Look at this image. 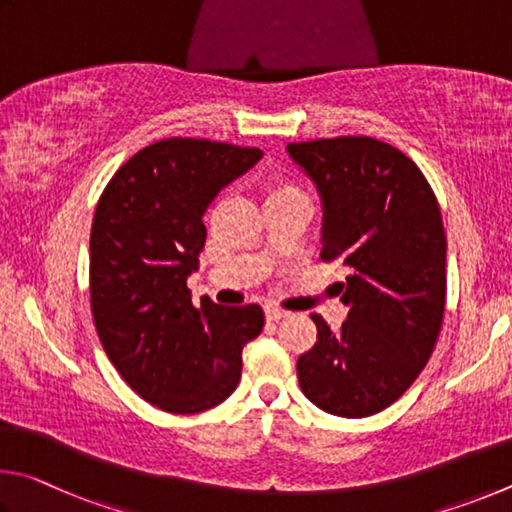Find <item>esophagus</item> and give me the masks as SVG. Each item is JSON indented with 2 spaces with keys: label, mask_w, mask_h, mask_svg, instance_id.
<instances>
[{
  "label": "esophagus",
  "mask_w": 512,
  "mask_h": 512,
  "mask_svg": "<svg viewBox=\"0 0 512 512\" xmlns=\"http://www.w3.org/2000/svg\"><path fill=\"white\" fill-rule=\"evenodd\" d=\"M265 317L267 321H281L285 317H290L288 310H281V308H274V306H267L265 308Z\"/></svg>",
  "instance_id": "1"
}]
</instances>
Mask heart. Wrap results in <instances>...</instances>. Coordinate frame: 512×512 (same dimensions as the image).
<instances>
[{"instance_id":"b5f03b06","label":"heart","mask_w":512,"mask_h":512,"mask_svg":"<svg viewBox=\"0 0 512 512\" xmlns=\"http://www.w3.org/2000/svg\"><path fill=\"white\" fill-rule=\"evenodd\" d=\"M292 193H299V191L290 184H274L270 188V197H281V195H292ZM270 197H267V200H270Z\"/></svg>"}]
</instances>
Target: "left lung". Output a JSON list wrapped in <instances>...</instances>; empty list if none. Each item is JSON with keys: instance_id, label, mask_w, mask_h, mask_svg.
Listing matches in <instances>:
<instances>
[{"instance_id": "1", "label": "left lung", "mask_w": 512, "mask_h": 512, "mask_svg": "<svg viewBox=\"0 0 512 512\" xmlns=\"http://www.w3.org/2000/svg\"><path fill=\"white\" fill-rule=\"evenodd\" d=\"M315 182L321 258L351 267L348 319L297 362L301 391L333 416L364 418L393 405L425 369L445 315V229L432 186L407 155L371 137L290 143Z\"/></svg>"}]
</instances>
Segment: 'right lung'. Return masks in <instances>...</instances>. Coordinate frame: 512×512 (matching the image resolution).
<instances>
[{
    "label": "right lung",
    "mask_w": 512,
    "mask_h": 512,
    "mask_svg": "<svg viewBox=\"0 0 512 512\" xmlns=\"http://www.w3.org/2000/svg\"><path fill=\"white\" fill-rule=\"evenodd\" d=\"M263 157L209 139H161L116 170L89 236V294L98 339L132 391L170 414L206 411L236 391L242 346L261 335V306H193L202 215Z\"/></svg>",
    "instance_id": "add662e5"
}]
</instances>
